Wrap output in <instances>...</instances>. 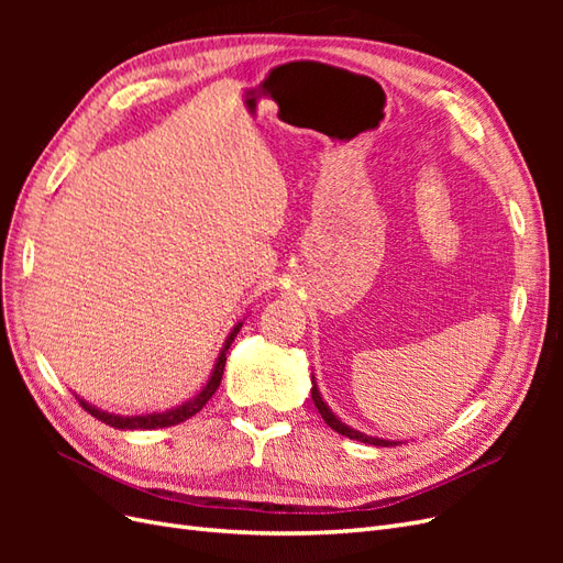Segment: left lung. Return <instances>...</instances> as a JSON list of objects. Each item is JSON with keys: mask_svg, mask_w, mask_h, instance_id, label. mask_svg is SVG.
Instances as JSON below:
<instances>
[{"mask_svg": "<svg viewBox=\"0 0 563 563\" xmlns=\"http://www.w3.org/2000/svg\"><path fill=\"white\" fill-rule=\"evenodd\" d=\"M312 399H314V406L319 408V413H321V418L327 420V424L331 430H335L338 434H343V437H347V439H356V441H364V444H371V446H397V444H401V441H395V439H383V437H368V434H364V432H360V430H354V428H350L347 422H343L340 420L331 408H329V404L323 401V397H321V391H319V387H317V378L312 376Z\"/></svg>", "mask_w": 563, "mask_h": 563, "instance_id": "obj_1", "label": "left lung"}]
</instances>
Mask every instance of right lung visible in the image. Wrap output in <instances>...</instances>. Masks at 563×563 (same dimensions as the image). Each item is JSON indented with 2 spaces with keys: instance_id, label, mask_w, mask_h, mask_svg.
I'll return each instance as SVG.
<instances>
[{
  "instance_id": "obj_1",
  "label": "right lung",
  "mask_w": 563,
  "mask_h": 563,
  "mask_svg": "<svg viewBox=\"0 0 563 563\" xmlns=\"http://www.w3.org/2000/svg\"><path fill=\"white\" fill-rule=\"evenodd\" d=\"M242 323L244 321H236L234 327H232V331L228 333L223 347H220V354H218V360L213 364V371H211L207 385H203L192 399H187V401H183V404H178L174 408H166V411H155V413H143V416H119V413L103 411V408L89 404L87 399H81L79 395H75V397L79 399L84 411H89L93 418L110 424V428H114V430H159V428H172V424H178V422H183L187 418H192L195 413H199L201 408L207 406V401L216 395L220 380H223V368H225V360H228V350L234 343L236 333H240Z\"/></svg>"
}]
</instances>
